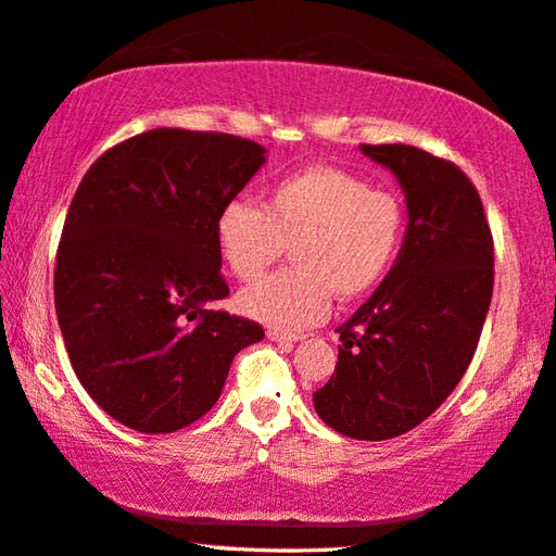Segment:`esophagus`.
Masks as SVG:
<instances>
[{"label": "esophagus", "instance_id": "34e87169", "mask_svg": "<svg viewBox=\"0 0 556 556\" xmlns=\"http://www.w3.org/2000/svg\"><path fill=\"white\" fill-rule=\"evenodd\" d=\"M267 337L279 346H285V350H292V346L302 339L300 334H287V331H279V329H267Z\"/></svg>", "mask_w": 556, "mask_h": 556}]
</instances>
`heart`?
Masks as SVG:
<instances>
[{"instance_id": "1", "label": "heart", "mask_w": 556, "mask_h": 556, "mask_svg": "<svg viewBox=\"0 0 556 556\" xmlns=\"http://www.w3.org/2000/svg\"><path fill=\"white\" fill-rule=\"evenodd\" d=\"M400 197L334 167H306L275 181L264 206L235 199L217 217V247L231 275L254 281L292 244L294 267L239 294L250 317L304 329L327 317L331 296L371 292L400 256Z\"/></svg>"}]
</instances>
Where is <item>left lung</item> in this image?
I'll return each instance as SVG.
<instances>
[{
    "label": "left lung",
    "instance_id": "1",
    "mask_svg": "<svg viewBox=\"0 0 556 556\" xmlns=\"http://www.w3.org/2000/svg\"><path fill=\"white\" fill-rule=\"evenodd\" d=\"M407 194L409 225L382 285L339 327V357L314 392L325 425L392 439L432 414L475 357L494 287V239L457 164L409 144H362Z\"/></svg>",
    "mask_w": 556,
    "mask_h": 556
}]
</instances>
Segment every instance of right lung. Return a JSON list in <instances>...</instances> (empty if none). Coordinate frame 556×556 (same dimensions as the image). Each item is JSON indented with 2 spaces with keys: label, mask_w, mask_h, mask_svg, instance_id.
<instances>
[{
  "label": "right lung",
  "mask_w": 556,
  "mask_h": 556,
  "mask_svg": "<svg viewBox=\"0 0 556 556\" xmlns=\"http://www.w3.org/2000/svg\"><path fill=\"white\" fill-rule=\"evenodd\" d=\"M264 147L225 131L149 129L99 156L66 212L54 306L81 387L144 434L214 407L239 350L264 329L229 296L219 212L262 167Z\"/></svg>",
  "instance_id": "1"
}]
</instances>
